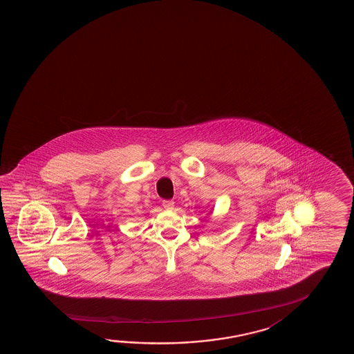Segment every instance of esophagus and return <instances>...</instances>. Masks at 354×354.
<instances>
[{
	"label": "esophagus",
	"instance_id": "obj_1",
	"mask_svg": "<svg viewBox=\"0 0 354 354\" xmlns=\"http://www.w3.org/2000/svg\"><path fill=\"white\" fill-rule=\"evenodd\" d=\"M162 207L165 209H174V201H171V200H164V201H162Z\"/></svg>",
	"mask_w": 354,
	"mask_h": 354
}]
</instances>
